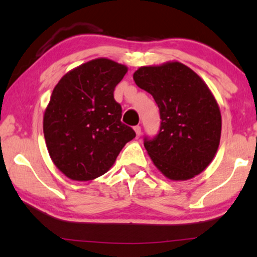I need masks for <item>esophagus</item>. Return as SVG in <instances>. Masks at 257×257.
<instances>
[{
  "instance_id": "obj_1",
  "label": "esophagus",
  "mask_w": 257,
  "mask_h": 257,
  "mask_svg": "<svg viewBox=\"0 0 257 257\" xmlns=\"http://www.w3.org/2000/svg\"><path fill=\"white\" fill-rule=\"evenodd\" d=\"M134 129H135V132H136V136H137V138L141 136V125H135V127H134Z\"/></svg>"
}]
</instances>
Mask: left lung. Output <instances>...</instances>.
Wrapping results in <instances>:
<instances>
[{"mask_svg":"<svg viewBox=\"0 0 257 257\" xmlns=\"http://www.w3.org/2000/svg\"><path fill=\"white\" fill-rule=\"evenodd\" d=\"M134 80L153 96L160 112L158 134L144 137L153 164L173 181L203 172L217 152L222 129L217 101L207 84L178 62L138 68Z\"/></svg>","mask_w":257,"mask_h":257,"instance_id":"left-lung-1","label":"left lung"}]
</instances>
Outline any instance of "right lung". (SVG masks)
Returning a JSON list of instances; mask_svg holds the SVG:
<instances>
[{
  "label": "right lung",
  "mask_w": 257,
  "mask_h": 257,
  "mask_svg": "<svg viewBox=\"0 0 257 257\" xmlns=\"http://www.w3.org/2000/svg\"><path fill=\"white\" fill-rule=\"evenodd\" d=\"M127 67L106 58L93 59L65 74L44 112L49 154L73 181H91L113 166L136 133L122 123L114 89Z\"/></svg>",
  "instance_id": "obj_1"
}]
</instances>
